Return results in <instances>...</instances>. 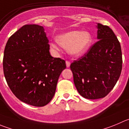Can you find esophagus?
<instances>
[{
    "instance_id": "1",
    "label": "esophagus",
    "mask_w": 129,
    "mask_h": 129,
    "mask_svg": "<svg viewBox=\"0 0 129 129\" xmlns=\"http://www.w3.org/2000/svg\"><path fill=\"white\" fill-rule=\"evenodd\" d=\"M66 65H67V68H69L70 66V62L68 61H66Z\"/></svg>"
}]
</instances>
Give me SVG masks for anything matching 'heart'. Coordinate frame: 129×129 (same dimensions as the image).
I'll return each instance as SVG.
<instances>
[{
	"mask_svg": "<svg viewBox=\"0 0 129 129\" xmlns=\"http://www.w3.org/2000/svg\"><path fill=\"white\" fill-rule=\"evenodd\" d=\"M56 40L61 47L69 49L70 53L72 55L80 56L90 47L92 37L88 31L72 30L58 35ZM58 44L56 42H51L50 45L54 49L59 51Z\"/></svg>",
	"mask_w": 129,
	"mask_h": 129,
	"instance_id": "heart-1",
	"label": "heart"
}]
</instances>
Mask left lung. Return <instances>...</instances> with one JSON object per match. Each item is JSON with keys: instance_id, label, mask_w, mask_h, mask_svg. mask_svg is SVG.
I'll return each mask as SVG.
<instances>
[{"instance_id": "8db88e82", "label": "left lung", "mask_w": 129, "mask_h": 129, "mask_svg": "<svg viewBox=\"0 0 129 129\" xmlns=\"http://www.w3.org/2000/svg\"><path fill=\"white\" fill-rule=\"evenodd\" d=\"M97 39L88 52L70 65L78 93L89 99L106 96L113 89L122 68L120 44L108 26L97 23Z\"/></svg>"}]
</instances>
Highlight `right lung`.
I'll list each match as a JSON object with an SVG mask.
<instances>
[{"mask_svg": "<svg viewBox=\"0 0 129 129\" xmlns=\"http://www.w3.org/2000/svg\"><path fill=\"white\" fill-rule=\"evenodd\" d=\"M44 27L25 24L9 39L4 49V73L18 99L34 106L47 105L54 97L65 61L51 56Z\"/></svg>", "mask_w": 129, "mask_h": 129, "instance_id": "add662e5", "label": "right lung"}]
</instances>
